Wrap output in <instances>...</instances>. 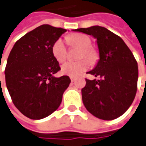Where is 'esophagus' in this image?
Wrapping results in <instances>:
<instances>
[{"label": "esophagus", "instance_id": "esophagus-1", "mask_svg": "<svg viewBox=\"0 0 146 146\" xmlns=\"http://www.w3.org/2000/svg\"><path fill=\"white\" fill-rule=\"evenodd\" d=\"M70 79H71V82L73 83V82H75V81L76 78H75V77H74V76H71V77H70Z\"/></svg>", "mask_w": 146, "mask_h": 146}]
</instances>
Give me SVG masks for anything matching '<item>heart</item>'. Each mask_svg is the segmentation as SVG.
<instances>
[{"label":"heart","mask_w":146,"mask_h":146,"mask_svg":"<svg viewBox=\"0 0 146 146\" xmlns=\"http://www.w3.org/2000/svg\"><path fill=\"white\" fill-rule=\"evenodd\" d=\"M68 44L73 47L81 48L82 52L79 54V59L85 58L90 62H94L96 59V53L90 49L91 40L88 36L80 34H73L67 37ZM53 56L59 62H63L67 59V48L62 39H58L53 44L52 48ZM89 63L86 60H80L77 62L68 61L63 63L61 67V72L63 75L69 76H79L83 71L88 69Z\"/></svg>","instance_id":"b5f03b06"}]
</instances>
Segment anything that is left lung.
I'll list each match as a JSON object with an SVG mask.
<instances>
[{
    "mask_svg": "<svg viewBox=\"0 0 146 146\" xmlns=\"http://www.w3.org/2000/svg\"><path fill=\"white\" fill-rule=\"evenodd\" d=\"M72 31L96 39L99 53L96 66L87 73L101 79H86L82 89L86 109L102 120L120 117L136 95L138 67L133 53L121 37L104 27L96 25Z\"/></svg>",
    "mask_w": 146,
    "mask_h": 146,
    "instance_id": "left-lung-1",
    "label": "left lung"
}]
</instances>
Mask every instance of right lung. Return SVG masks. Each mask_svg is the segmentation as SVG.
<instances>
[{
  "label": "right lung",
  "instance_id": "right-lung-1",
  "mask_svg": "<svg viewBox=\"0 0 146 146\" xmlns=\"http://www.w3.org/2000/svg\"><path fill=\"white\" fill-rule=\"evenodd\" d=\"M66 29L43 25L16 42L7 60V89L15 106L34 120L48 117L58 109L71 83L67 75L55 77L60 70L53 56V44Z\"/></svg>",
  "mask_w": 146,
  "mask_h": 146
}]
</instances>
